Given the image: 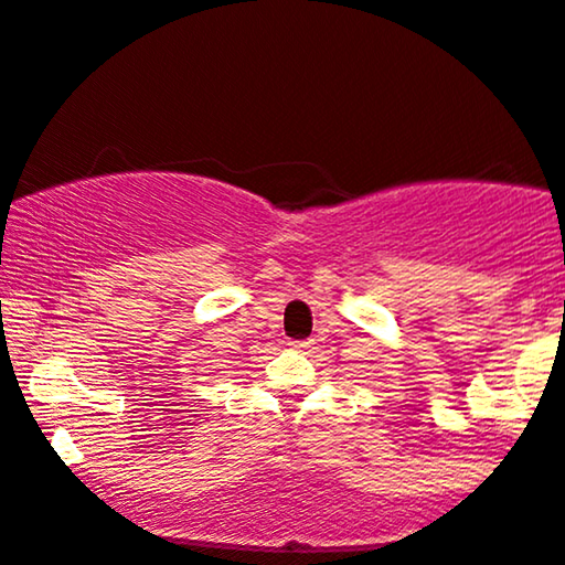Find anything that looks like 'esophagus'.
Returning <instances> with one entry per match:
<instances>
[{"instance_id": "1", "label": "esophagus", "mask_w": 565, "mask_h": 565, "mask_svg": "<svg viewBox=\"0 0 565 565\" xmlns=\"http://www.w3.org/2000/svg\"><path fill=\"white\" fill-rule=\"evenodd\" d=\"M291 349H297V352H305V349L312 347V339H302V341H289Z\"/></svg>"}]
</instances>
